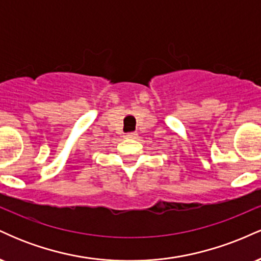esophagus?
Returning a JSON list of instances; mask_svg holds the SVG:
<instances>
[{
  "mask_svg": "<svg viewBox=\"0 0 261 261\" xmlns=\"http://www.w3.org/2000/svg\"><path fill=\"white\" fill-rule=\"evenodd\" d=\"M125 139H136L137 137V134L136 133H127L125 134Z\"/></svg>",
  "mask_w": 261,
  "mask_h": 261,
  "instance_id": "obj_1",
  "label": "esophagus"
}]
</instances>
